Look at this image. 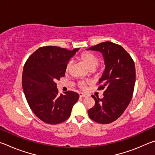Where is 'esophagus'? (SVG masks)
Segmentation results:
<instances>
[{"mask_svg": "<svg viewBox=\"0 0 155 155\" xmlns=\"http://www.w3.org/2000/svg\"><path fill=\"white\" fill-rule=\"evenodd\" d=\"M79 96L81 97V98H84V97H86V94L80 92L79 93Z\"/></svg>", "mask_w": 155, "mask_h": 155, "instance_id": "esophagus-1", "label": "esophagus"}]
</instances>
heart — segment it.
Returning a JSON list of instances; mask_svg holds the SVG:
<instances>
[{"label": "heart", "instance_id": "1", "mask_svg": "<svg viewBox=\"0 0 155 155\" xmlns=\"http://www.w3.org/2000/svg\"><path fill=\"white\" fill-rule=\"evenodd\" d=\"M80 58L83 61L84 64L87 65V67L89 69L91 70L95 69V68L98 64V58L96 55H94V54L91 53V52H83V53L81 54ZM71 64L72 61H69L67 63L66 65H65V71H69L70 66H71ZM86 85H87V84H86L85 81H81L78 82V86H79L81 89H85L86 87Z\"/></svg>", "mask_w": 155, "mask_h": 155}]
</instances>
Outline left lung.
<instances>
[{"mask_svg":"<svg viewBox=\"0 0 155 155\" xmlns=\"http://www.w3.org/2000/svg\"><path fill=\"white\" fill-rule=\"evenodd\" d=\"M87 50L101 52L105 65L98 87L104 90V97L100 99L91 96L95 105L89 109L88 115L100 124H109L121 116L132 98L135 83L134 61L122 46L111 41Z\"/></svg>","mask_w":155,"mask_h":155,"instance_id":"left-lung-1","label":"left lung"}]
</instances>
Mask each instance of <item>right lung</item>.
<instances>
[{
    "label": "right lung",
    "mask_w": 155,
    "mask_h": 155,
    "mask_svg": "<svg viewBox=\"0 0 155 155\" xmlns=\"http://www.w3.org/2000/svg\"><path fill=\"white\" fill-rule=\"evenodd\" d=\"M78 50L40 47L25 63L22 85L26 99L36 116L47 124L65 121L79 98L78 94L72 91L59 95L55 83L64 77L65 65Z\"/></svg>",
    "instance_id": "right-lung-1"
}]
</instances>
